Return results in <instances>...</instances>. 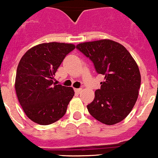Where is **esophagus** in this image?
<instances>
[{
    "mask_svg": "<svg viewBox=\"0 0 158 158\" xmlns=\"http://www.w3.org/2000/svg\"><path fill=\"white\" fill-rule=\"evenodd\" d=\"M81 90H82V89L81 88H77V89H74V91L76 92L77 94H80L81 92Z\"/></svg>",
    "mask_w": 158,
    "mask_h": 158,
    "instance_id": "obj_1",
    "label": "esophagus"
}]
</instances>
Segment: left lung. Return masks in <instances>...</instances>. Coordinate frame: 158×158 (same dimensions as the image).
Instances as JSON below:
<instances>
[{
  "instance_id": "left-lung-1",
  "label": "left lung",
  "mask_w": 158,
  "mask_h": 158,
  "mask_svg": "<svg viewBox=\"0 0 158 158\" xmlns=\"http://www.w3.org/2000/svg\"><path fill=\"white\" fill-rule=\"evenodd\" d=\"M76 48L93 62L98 74L104 76L94 99L87 106L89 113L107 125L121 122L138 98L140 74L136 61L122 44L108 39L81 43Z\"/></svg>"
}]
</instances>
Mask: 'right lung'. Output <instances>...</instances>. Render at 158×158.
Wrapping results in <instances>:
<instances>
[{"label":"right lung","instance_id":"1","mask_svg":"<svg viewBox=\"0 0 158 158\" xmlns=\"http://www.w3.org/2000/svg\"><path fill=\"white\" fill-rule=\"evenodd\" d=\"M72 44H40L28 50L18 64L15 90L28 118L41 125L58 121L65 114L74 95L72 87L55 85L53 80Z\"/></svg>","mask_w":158,"mask_h":158}]
</instances>
